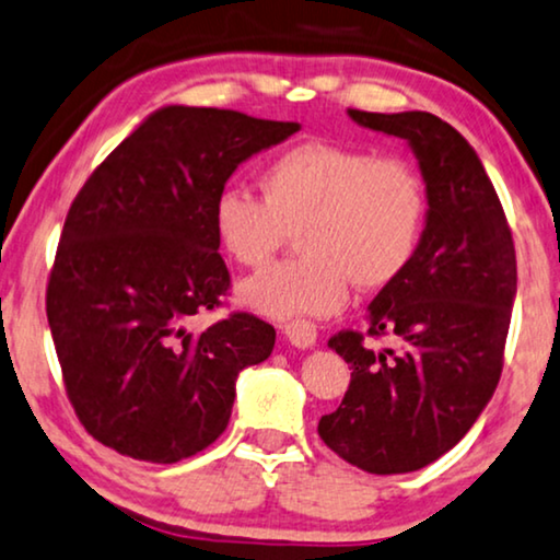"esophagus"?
<instances>
[{
  "label": "esophagus",
  "mask_w": 560,
  "mask_h": 560,
  "mask_svg": "<svg viewBox=\"0 0 560 560\" xmlns=\"http://www.w3.org/2000/svg\"><path fill=\"white\" fill-rule=\"evenodd\" d=\"M281 332L287 335V340L292 342L294 348H312L317 342V327L307 323V319H294V323L281 325Z\"/></svg>",
  "instance_id": "obj_1"
}]
</instances>
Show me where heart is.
<instances>
[{"mask_svg": "<svg viewBox=\"0 0 560 560\" xmlns=\"http://www.w3.org/2000/svg\"><path fill=\"white\" fill-rule=\"evenodd\" d=\"M264 197L222 189L212 207L222 250L245 268L264 266L300 233L302 256L245 279L237 300L271 319L327 317L348 302L350 281L378 289L405 271L420 243L428 194L399 155L307 140L281 151L260 174Z\"/></svg>", "mask_w": 560, "mask_h": 560, "instance_id": "heart-1", "label": "heart"}]
</instances>
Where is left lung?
I'll return each instance as SVG.
<instances>
[{
  "label": "left lung",
  "mask_w": 560,
  "mask_h": 560,
  "mask_svg": "<svg viewBox=\"0 0 560 560\" xmlns=\"http://www.w3.org/2000/svg\"><path fill=\"white\" fill-rule=\"evenodd\" d=\"M361 128L407 140L428 214L405 271L369 304V335H397L374 350L361 332L327 340L353 369L335 412L317 424L342 460L369 474L420 471L479 420L502 374L517 294V260L502 202L479 155L430 112L348 109Z\"/></svg>",
  "instance_id": "1"
}]
</instances>
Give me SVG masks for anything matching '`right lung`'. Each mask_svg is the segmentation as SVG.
Wrapping results in <instances>:
<instances>
[{
  "mask_svg": "<svg viewBox=\"0 0 560 560\" xmlns=\"http://www.w3.org/2000/svg\"><path fill=\"white\" fill-rule=\"evenodd\" d=\"M300 122L168 104L104 159L73 199L48 279L50 335L77 417L107 448L176 464L225 432L243 369L276 330L233 312L189 319L230 289L212 207L250 155Z\"/></svg>",
  "mask_w": 560,
  "mask_h": 560,
  "instance_id": "add662e5",
  "label": "right lung"
}]
</instances>
